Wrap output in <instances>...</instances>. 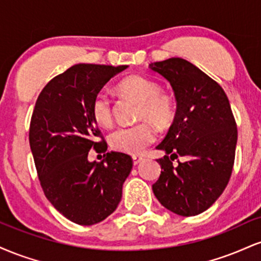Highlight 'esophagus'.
Returning a JSON list of instances; mask_svg holds the SVG:
<instances>
[{"label":"esophagus","mask_w":261,"mask_h":261,"mask_svg":"<svg viewBox=\"0 0 261 261\" xmlns=\"http://www.w3.org/2000/svg\"><path fill=\"white\" fill-rule=\"evenodd\" d=\"M143 160V155H140V154H135L133 155V161H134V164L136 166V164H139L141 161Z\"/></svg>","instance_id":"obj_1"}]
</instances>
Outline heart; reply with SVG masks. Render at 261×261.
<instances>
[{
  "label": "heart",
  "instance_id": "1",
  "mask_svg": "<svg viewBox=\"0 0 261 261\" xmlns=\"http://www.w3.org/2000/svg\"><path fill=\"white\" fill-rule=\"evenodd\" d=\"M118 89L122 94L140 101L137 110L139 120H148L158 127H168L175 116V103L168 93L162 92L158 83L142 76H130L119 83ZM92 116L100 126L113 124V100L106 92H99L93 98ZM148 121L139 122L131 126H120L113 131L109 142L115 151L137 154L145 151L157 137L155 128Z\"/></svg>",
  "mask_w": 261,
  "mask_h": 261
}]
</instances>
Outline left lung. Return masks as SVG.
<instances>
[{
  "label": "left lung",
  "mask_w": 261,
  "mask_h": 261,
  "mask_svg": "<svg viewBox=\"0 0 261 261\" xmlns=\"http://www.w3.org/2000/svg\"><path fill=\"white\" fill-rule=\"evenodd\" d=\"M169 81L176 113L166 139L157 146L161 175L152 190L162 205L180 216L206 211L223 193L234 164L237 124L226 93L195 65L172 58L149 65ZM179 155L185 162L173 165Z\"/></svg>",
  "instance_id": "left-lung-1"
}]
</instances>
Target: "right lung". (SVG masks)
I'll use <instances>...</instances> for the list:
<instances>
[{
  "label": "right lung",
  "instance_id": "obj_1",
  "mask_svg": "<svg viewBox=\"0 0 261 261\" xmlns=\"http://www.w3.org/2000/svg\"><path fill=\"white\" fill-rule=\"evenodd\" d=\"M127 66L79 64L44 87L33 110L29 143L45 196L67 220L91 226L112 215L133 168L131 155L108 152L89 162V149L107 151L92 116L93 98Z\"/></svg>",
  "mask_w": 261,
  "mask_h": 261
}]
</instances>
